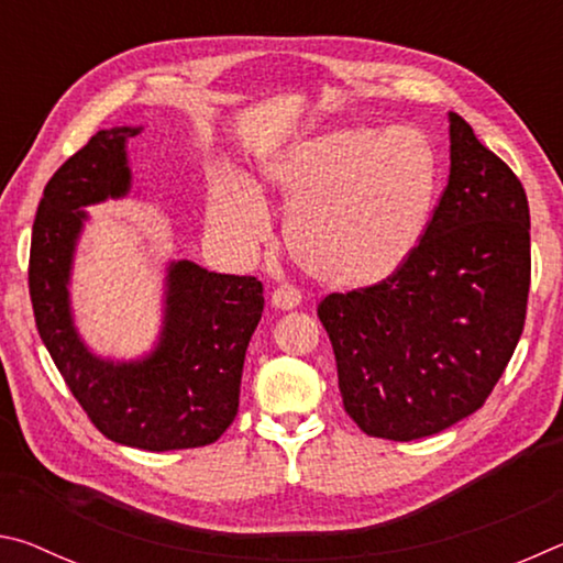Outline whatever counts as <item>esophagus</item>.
Segmentation results:
<instances>
[{"mask_svg":"<svg viewBox=\"0 0 563 563\" xmlns=\"http://www.w3.org/2000/svg\"><path fill=\"white\" fill-rule=\"evenodd\" d=\"M271 302H273V308H278V310H295L300 305V292L290 288V285H280V288L273 290Z\"/></svg>","mask_w":563,"mask_h":563,"instance_id":"obj_1","label":"esophagus"}]
</instances>
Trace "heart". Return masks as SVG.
Here are the masks:
<instances>
[{
  "label": "heart",
  "mask_w": 563,
  "mask_h": 563,
  "mask_svg": "<svg viewBox=\"0 0 563 563\" xmlns=\"http://www.w3.org/2000/svg\"><path fill=\"white\" fill-rule=\"evenodd\" d=\"M261 184L283 203L292 263L328 288L387 280L430 221L437 161L409 129H332L292 141L263 161ZM208 221L235 253L253 255L268 238L265 203L251 180L221 170Z\"/></svg>",
  "instance_id": "heart-1"
}]
</instances>
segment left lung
Returning a JSON list of instances; mask_svg holds the SVG:
<instances>
[{"mask_svg":"<svg viewBox=\"0 0 563 563\" xmlns=\"http://www.w3.org/2000/svg\"><path fill=\"white\" fill-rule=\"evenodd\" d=\"M529 278L527 194L450 111V180L422 241L393 278L318 308L345 412L395 442L474 415L517 350Z\"/></svg>","mask_w":563,"mask_h":563,"instance_id":"obj_1","label":"left lung"}]
</instances>
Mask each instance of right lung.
<instances>
[{
    "label": "right lung",
    "instance_id": "obj_1",
    "mask_svg": "<svg viewBox=\"0 0 563 563\" xmlns=\"http://www.w3.org/2000/svg\"><path fill=\"white\" fill-rule=\"evenodd\" d=\"M141 131H97L46 184L32 228L30 295L54 365L103 437L146 452L190 450L216 442L238 415L245 350L263 316V285L251 275L170 261L161 330L146 355L113 360L84 342L69 290L76 245L89 206L131 194L126 144Z\"/></svg>",
    "mask_w": 563,
    "mask_h": 563
}]
</instances>
